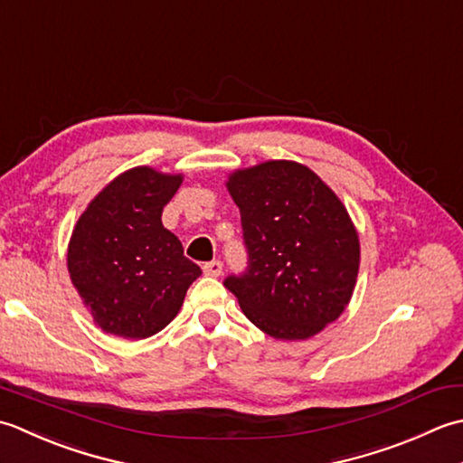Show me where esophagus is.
<instances>
[{"label": "esophagus", "mask_w": 463, "mask_h": 463, "mask_svg": "<svg viewBox=\"0 0 463 463\" xmlns=\"http://www.w3.org/2000/svg\"><path fill=\"white\" fill-rule=\"evenodd\" d=\"M222 261H218V260H213V261H210V263H205L203 266V273L205 276H210V278H218L220 273H222Z\"/></svg>", "instance_id": "obj_1"}]
</instances>
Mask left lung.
<instances>
[{"mask_svg":"<svg viewBox=\"0 0 463 463\" xmlns=\"http://www.w3.org/2000/svg\"><path fill=\"white\" fill-rule=\"evenodd\" d=\"M225 187L240 207L250 269L223 284L245 317L286 342L335 322L354 294L360 238L332 187L289 159L235 169Z\"/></svg>","mask_w":463,"mask_h":463,"instance_id":"left-lung-1","label":"left lung"}]
</instances>
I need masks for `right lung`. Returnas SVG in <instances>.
<instances>
[{
	"instance_id": "1",
	"label": "right lung",
	"mask_w": 463,
	"mask_h": 463,
	"mask_svg": "<svg viewBox=\"0 0 463 463\" xmlns=\"http://www.w3.org/2000/svg\"><path fill=\"white\" fill-rule=\"evenodd\" d=\"M182 182V174L131 167L113 177L73 225L71 284L106 334L144 339L162 332L200 278V266L162 223L164 205Z\"/></svg>"
}]
</instances>
